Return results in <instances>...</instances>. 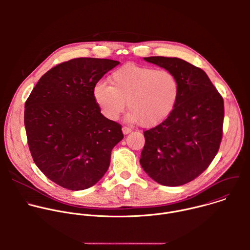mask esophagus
<instances>
[{
  "label": "esophagus",
  "instance_id": "1",
  "mask_svg": "<svg viewBox=\"0 0 250 250\" xmlns=\"http://www.w3.org/2000/svg\"><path fill=\"white\" fill-rule=\"evenodd\" d=\"M123 132H124V134H127V133L131 132V128H129L127 126H124L123 127Z\"/></svg>",
  "mask_w": 250,
  "mask_h": 250
}]
</instances>
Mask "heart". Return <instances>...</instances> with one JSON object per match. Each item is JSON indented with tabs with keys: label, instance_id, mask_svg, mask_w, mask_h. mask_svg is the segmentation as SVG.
Segmentation results:
<instances>
[{
	"label": "heart",
	"instance_id": "1",
	"mask_svg": "<svg viewBox=\"0 0 250 250\" xmlns=\"http://www.w3.org/2000/svg\"><path fill=\"white\" fill-rule=\"evenodd\" d=\"M111 84L99 81L93 89L101 113L117 121L127 106L126 121L144 126L164 122L174 111L180 96V81L168 69H157L133 63L123 65L111 75Z\"/></svg>",
	"mask_w": 250,
	"mask_h": 250
}]
</instances>
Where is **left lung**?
Returning a JSON list of instances; mask_svg holds the SVG:
<instances>
[{
  "instance_id": "8db88e82",
  "label": "left lung",
  "mask_w": 250,
  "mask_h": 250,
  "mask_svg": "<svg viewBox=\"0 0 250 250\" xmlns=\"http://www.w3.org/2000/svg\"><path fill=\"white\" fill-rule=\"evenodd\" d=\"M145 60L174 72L181 91L172 114L144 132L140 165L155 182L181 186L201 175L219 151L224 99L205 71L185 60L163 56Z\"/></svg>"
}]
</instances>
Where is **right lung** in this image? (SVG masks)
Returning <instances> with one entry per match:
<instances>
[{"label":"right lung","instance_id":"add662e5","mask_svg":"<svg viewBox=\"0 0 250 250\" xmlns=\"http://www.w3.org/2000/svg\"><path fill=\"white\" fill-rule=\"evenodd\" d=\"M120 62L81 57L62 62L40 79L24 104L32 159L55 184L72 191L95 185L124 138L122 125L101 114L93 89Z\"/></svg>","mask_w":250,"mask_h":250}]
</instances>
